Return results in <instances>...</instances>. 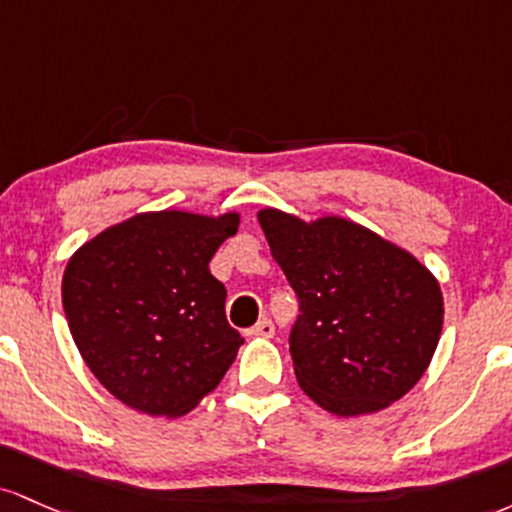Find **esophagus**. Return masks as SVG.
<instances>
[{
  "mask_svg": "<svg viewBox=\"0 0 512 512\" xmlns=\"http://www.w3.org/2000/svg\"><path fill=\"white\" fill-rule=\"evenodd\" d=\"M249 336H261V338H271L273 333H275V326H273V321L271 319H261L258 321L256 326H251L249 331Z\"/></svg>",
  "mask_w": 512,
  "mask_h": 512,
  "instance_id": "34e87169",
  "label": "esophagus"
}]
</instances>
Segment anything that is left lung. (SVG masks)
<instances>
[{"label":"left lung","mask_w":512,"mask_h":512,"mask_svg":"<svg viewBox=\"0 0 512 512\" xmlns=\"http://www.w3.org/2000/svg\"><path fill=\"white\" fill-rule=\"evenodd\" d=\"M300 300L290 355L304 394L336 416L387 409L423 377L442 331L435 275L392 241L343 217L258 212Z\"/></svg>","instance_id":"1"}]
</instances>
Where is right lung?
I'll return each instance as SVG.
<instances>
[{"label": "right lung", "instance_id": "1", "mask_svg": "<svg viewBox=\"0 0 512 512\" xmlns=\"http://www.w3.org/2000/svg\"><path fill=\"white\" fill-rule=\"evenodd\" d=\"M239 215L140 212L74 251L62 278L70 333L94 377L149 416L179 418L220 384L244 338L210 258Z\"/></svg>", "mask_w": 512, "mask_h": 512}]
</instances>
